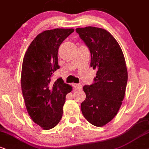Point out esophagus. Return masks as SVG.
<instances>
[{
	"instance_id": "obj_1",
	"label": "esophagus",
	"mask_w": 149,
	"mask_h": 149,
	"mask_svg": "<svg viewBox=\"0 0 149 149\" xmlns=\"http://www.w3.org/2000/svg\"><path fill=\"white\" fill-rule=\"evenodd\" d=\"M73 86L76 90H80L82 88V85L80 84H73Z\"/></svg>"
}]
</instances>
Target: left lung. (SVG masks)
<instances>
[{"mask_svg":"<svg viewBox=\"0 0 149 149\" xmlns=\"http://www.w3.org/2000/svg\"><path fill=\"white\" fill-rule=\"evenodd\" d=\"M76 31L91 53V67L97 70L93 83L84 86L86 99L81 111L91 125L102 127L113 119L125 97L128 80L125 56L107 30L86 27Z\"/></svg>","mask_w":149,"mask_h":149,"instance_id":"1","label":"left lung"}]
</instances>
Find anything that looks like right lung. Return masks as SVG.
Here are the masks:
<instances>
[{"instance_id":"obj_1","label":"right lung","mask_w":149,"mask_h":149,"mask_svg":"<svg viewBox=\"0 0 149 149\" xmlns=\"http://www.w3.org/2000/svg\"><path fill=\"white\" fill-rule=\"evenodd\" d=\"M73 29H54L39 33L24 56L21 88L26 109L31 120L43 129H51L63 116L66 95L72 86L61 78L52 79L59 69L58 52Z\"/></svg>"}]
</instances>
